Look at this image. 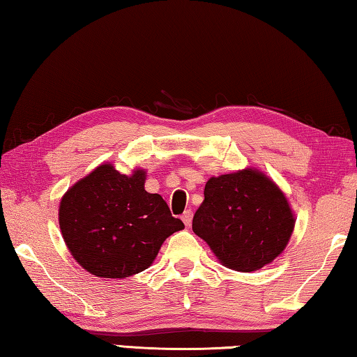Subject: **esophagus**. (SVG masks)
Returning a JSON list of instances; mask_svg holds the SVG:
<instances>
[{
  "label": "esophagus",
  "mask_w": 357,
  "mask_h": 357,
  "mask_svg": "<svg viewBox=\"0 0 357 357\" xmlns=\"http://www.w3.org/2000/svg\"><path fill=\"white\" fill-rule=\"evenodd\" d=\"M192 217H193L192 211H185V213L183 214V222H184L185 227H189L190 223H192Z\"/></svg>",
  "instance_id": "obj_1"
}]
</instances>
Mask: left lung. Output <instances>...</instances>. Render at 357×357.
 Returning a JSON list of instances; mask_svg holds the SVG:
<instances>
[{"instance_id":"8db88e82","label":"left lung","mask_w":357,"mask_h":357,"mask_svg":"<svg viewBox=\"0 0 357 357\" xmlns=\"http://www.w3.org/2000/svg\"><path fill=\"white\" fill-rule=\"evenodd\" d=\"M294 222L285 193L274 181L245 168L208 181L192 229L222 264L252 273L285 250Z\"/></svg>"}]
</instances>
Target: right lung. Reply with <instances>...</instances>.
I'll use <instances>...</instances> for the list:
<instances>
[{
	"mask_svg": "<svg viewBox=\"0 0 357 357\" xmlns=\"http://www.w3.org/2000/svg\"><path fill=\"white\" fill-rule=\"evenodd\" d=\"M146 172L121 174L102 164L64 193L59 228L70 255L96 277L124 279L153 264L164 241L184 223L159 193L144 190Z\"/></svg>",
	"mask_w": 357,
	"mask_h": 357,
	"instance_id": "add662e5",
	"label": "right lung"
}]
</instances>
